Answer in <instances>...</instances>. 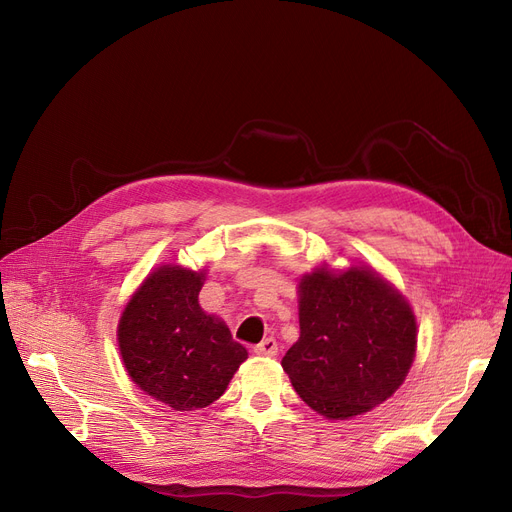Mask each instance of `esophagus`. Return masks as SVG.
<instances>
[{"label": "esophagus", "instance_id": "obj_1", "mask_svg": "<svg viewBox=\"0 0 512 512\" xmlns=\"http://www.w3.org/2000/svg\"><path fill=\"white\" fill-rule=\"evenodd\" d=\"M255 355L259 357H276L278 355V342L274 338H265L255 346Z\"/></svg>", "mask_w": 512, "mask_h": 512}]
</instances>
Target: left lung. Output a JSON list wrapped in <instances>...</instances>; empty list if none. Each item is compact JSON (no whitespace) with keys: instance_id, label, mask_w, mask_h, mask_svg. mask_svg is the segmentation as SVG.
<instances>
[{"instance_id":"left-lung-1","label":"left lung","mask_w":512,"mask_h":512,"mask_svg":"<svg viewBox=\"0 0 512 512\" xmlns=\"http://www.w3.org/2000/svg\"><path fill=\"white\" fill-rule=\"evenodd\" d=\"M301 336L282 367L307 405L348 419L388 400L415 359L417 324L402 294L369 267H315L299 282Z\"/></svg>"}]
</instances>
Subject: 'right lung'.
<instances>
[{
  "instance_id": "add662e5",
  "label": "right lung",
  "mask_w": 512,
  "mask_h": 512,
  "mask_svg": "<svg viewBox=\"0 0 512 512\" xmlns=\"http://www.w3.org/2000/svg\"><path fill=\"white\" fill-rule=\"evenodd\" d=\"M205 270L161 265L132 294L118 324V344L132 382L174 411L218 400L249 357L222 319L199 305Z\"/></svg>"
}]
</instances>
